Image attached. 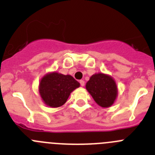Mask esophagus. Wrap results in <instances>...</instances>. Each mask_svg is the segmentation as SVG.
Instances as JSON below:
<instances>
[{
	"mask_svg": "<svg viewBox=\"0 0 155 155\" xmlns=\"http://www.w3.org/2000/svg\"><path fill=\"white\" fill-rule=\"evenodd\" d=\"M79 82H80L81 86H85V82L83 80H80V81H79Z\"/></svg>",
	"mask_w": 155,
	"mask_h": 155,
	"instance_id": "1",
	"label": "esophagus"
}]
</instances>
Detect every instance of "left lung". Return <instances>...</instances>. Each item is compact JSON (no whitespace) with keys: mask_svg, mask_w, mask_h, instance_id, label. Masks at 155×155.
Returning <instances> with one entry per match:
<instances>
[{"mask_svg":"<svg viewBox=\"0 0 155 155\" xmlns=\"http://www.w3.org/2000/svg\"><path fill=\"white\" fill-rule=\"evenodd\" d=\"M86 89L95 102L102 108L112 106L118 95V87L115 79L105 73L92 75L86 82Z\"/></svg>","mask_w":155,"mask_h":155,"instance_id":"obj_1","label":"left lung"}]
</instances>
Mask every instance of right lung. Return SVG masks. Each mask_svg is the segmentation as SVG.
Returning <instances> with one entry per match:
<instances>
[{
  "instance_id": "1",
  "label": "right lung",
  "mask_w": 155,
  "mask_h": 155,
  "mask_svg": "<svg viewBox=\"0 0 155 155\" xmlns=\"http://www.w3.org/2000/svg\"><path fill=\"white\" fill-rule=\"evenodd\" d=\"M79 86V82L70 75L52 72L40 79L39 93L47 106L57 108L64 105L71 92Z\"/></svg>"
}]
</instances>
